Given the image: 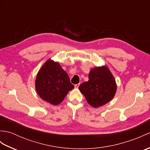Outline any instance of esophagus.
Wrapping results in <instances>:
<instances>
[{"instance_id": "1", "label": "esophagus", "mask_w": 150, "mask_h": 150, "mask_svg": "<svg viewBox=\"0 0 150 150\" xmlns=\"http://www.w3.org/2000/svg\"><path fill=\"white\" fill-rule=\"evenodd\" d=\"M79 85H80V83L77 84H75V88H78L79 86Z\"/></svg>"}]
</instances>
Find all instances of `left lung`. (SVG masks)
Here are the masks:
<instances>
[{
    "mask_svg": "<svg viewBox=\"0 0 150 150\" xmlns=\"http://www.w3.org/2000/svg\"><path fill=\"white\" fill-rule=\"evenodd\" d=\"M89 80L79 86L88 103L98 108L113 99L117 91L115 79L106 65L92 68L88 75Z\"/></svg>",
    "mask_w": 150,
    "mask_h": 150,
    "instance_id": "obj_1",
    "label": "left lung"
}]
</instances>
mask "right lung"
Returning a JSON list of instances; mask_svg holds the SVG:
<instances>
[{
  "label": "right lung",
  "instance_id": "add662e5",
  "mask_svg": "<svg viewBox=\"0 0 150 150\" xmlns=\"http://www.w3.org/2000/svg\"><path fill=\"white\" fill-rule=\"evenodd\" d=\"M35 84L39 97L55 106L61 103L68 92L74 88L60 64L51 59L44 62L37 73Z\"/></svg>",
  "mask_w": 150,
  "mask_h": 150
}]
</instances>
